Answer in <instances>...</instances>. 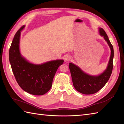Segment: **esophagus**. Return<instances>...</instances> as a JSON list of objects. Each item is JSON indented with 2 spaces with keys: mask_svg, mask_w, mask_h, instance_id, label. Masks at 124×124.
<instances>
[{
  "mask_svg": "<svg viewBox=\"0 0 124 124\" xmlns=\"http://www.w3.org/2000/svg\"><path fill=\"white\" fill-rule=\"evenodd\" d=\"M71 59V57H70V56H66L64 58V61L65 62H69L70 60Z\"/></svg>",
  "mask_w": 124,
  "mask_h": 124,
  "instance_id": "obj_1",
  "label": "esophagus"
}]
</instances>
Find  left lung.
Masks as SVG:
<instances>
[{"instance_id": "left-lung-1", "label": "left lung", "mask_w": 124, "mask_h": 124, "mask_svg": "<svg viewBox=\"0 0 124 124\" xmlns=\"http://www.w3.org/2000/svg\"><path fill=\"white\" fill-rule=\"evenodd\" d=\"M100 35L103 36L111 49V56L106 69L98 76H91L86 73L78 66L69 63L73 85L77 91L84 94H92L98 92L105 85L112 74L113 67L114 49L105 31L99 28Z\"/></svg>"}]
</instances>
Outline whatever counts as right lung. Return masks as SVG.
I'll return each instance as SVG.
<instances>
[{"instance_id": "add662e5", "label": "right lung", "mask_w": 124, "mask_h": 124, "mask_svg": "<svg viewBox=\"0 0 124 124\" xmlns=\"http://www.w3.org/2000/svg\"><path fill=\"white\" fill-rule=\"evenodd\" d=\"M23 26L16 32L9 52V62L18 85L25 92L35 95H42L47 92L52 86L53 78L59 67L63 62L57 59L42 64L28 62L20 51V38Z\"/></svg>"}]
</instances>
